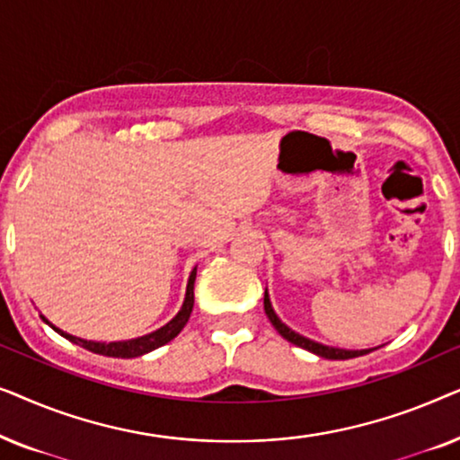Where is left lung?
Returning a JSON list of instances; mask_svg holds the SVG:
<instances>
[{
	"mask_svg": "<svg viewBox=\"0 0 460 460\" xmlns=\"http://www.w3.org/2000/svg\"><path fill=\"white\" fill-rule=\"evenodd\" d=\"M263 310H266V316L270 318V323H272L274 329L279 331L280 335L287 339V341L297 345V348H304L307 351H312V354H316L320 358H326V360H349V358L364 356V354H368V351L376 349V348H370V349H341V348H332V345L318 343V341H314V339H307L304 335H299V332H295L291 326H287L285 323H282V320L279 318V314L274 312L272 301H270V295H268V288H266V293H263Z\"/></svg>",
	"mask_w": 460,
	"mask_h": 460,
	"instance_id": "left-lung-1",
	"label": "left lung"
}]
</instances>
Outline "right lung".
Masks as SVG:
<instances>
[{
	"instance_id": "add662e5",
	"label": "right lung",
	"mask_w": 460,
	"mask_h": 460,
	"mask_svg": "<svg viewBox=\"0 0 460 460\" xmlns=\"http://www.w3.org/2000/svg\"><path fill=\"white\" fill-rule=\"evenodd\" d=\"M194 280H197V268L192 270L190 279H188L184 304H181L180 312L175 314V316L169 320L165 326H161V329L148 332V335H142V337H136V339H128V341H111V343L87 341V339L68 335V332L60 331L58 326H54L46 316H41V320L48 326H52V329L58 332V335L68 339V341L75 343V345H81V348L93 351V354L109 356V358H137V356L148 354V351H153L156 348H161V345L169 343V341H172V339H175V337L180 335V331L184 329L186 323H188V318H190V314H192V305H194Z\"/></svg>"
}]
</instances>
